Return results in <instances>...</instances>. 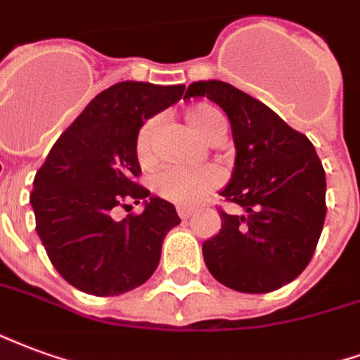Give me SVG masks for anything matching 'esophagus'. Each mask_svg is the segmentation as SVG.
I'll list each match as a JSON object with an SVG mask.
<instances>
[{
    "label": "esophagus",
    "mask_w": 360,
    "mask_h": 360,
    "mask_svg": "<svg viewBox=\"0 0 360 360\" xmlns=\"http://www.w3.org/2000/svg\"><path fill=\"white\" fill-rule=\"evenodd\" d=\"M176 211H178V217H180L182 220H188L191 214H193V209H188V207H178Z\"/></svg>",
    "instance_id": "34e87169"
}]
</instances>
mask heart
<instances>
[{
    "mask_svg": "<svg viewBox=\"0 0 360 360\" xmlns=\"http://www.w3.org/2000/svg\"><path fill=\"white\" fill-rule=\"evenodd\" d=\"M188 124L201 140L217 143L226 134L224 115L211 105H198L188 115ZM155 136H157V120L149 119L140 126L134 141L136 159L141 167H149L155 161ZM222 184V176L214 169H178L167 167L155 172L151 186L157 195L167 201H172L182 207H195L209 198V193Z\"/></svg>",
    "mask_w": 360,
    "mask_h": 360,
    "instance_id": "obj_1",
    "label": "heart"
}]
</instances>
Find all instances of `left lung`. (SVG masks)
<instances>
[{"label":"left lung","mask_w":360,"mask_h":360,"mask_svg":"<svg viewBox=\"0 0 360 360\" xmlns=\"http://www.w3.org/2000/svg\"><path fill=\"white\" fill-rule=\"evenodd\" d=\"M207 97L226 112L236 162L220 195V232L203 243L209 272L230 290L269 293L295 280L311 261L326 217V174L314 146L276 112L220 80L188 86L184 99Z\"/></svg>","instance_id":"left-lung-1"}]
</instances>
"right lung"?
Instances as JSON below:
<instances>
[{"label":"right lung","mask_w":360,"mask_h":360,"mask_svg":"<svg viewBox=\"0 0 360 360\" xmlns=\"http://www.w3.org/2000/svg\"><path fill=\"white\" fill-rule=\"evenodd\" d=\"M186 86L119 82L91 99L55 141L30 193L36 232L49 261L76 290L111 297L148 282L169 230L172 203L136 182L134 141L143 120L182 97ZM144 203L140 215L112 219L117 206Z\"/></svg>","instance_id":"1"}]
</instances>
